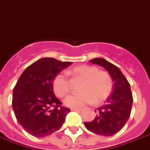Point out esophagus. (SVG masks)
Listing matches in <instances>:
<instances>
[{
	"label": "esophagus",
	"instance_id": "obj_1",
	"mask_svg": "<svg viewBox=\"0 0 150 150\" xmlns=\"http://www.w3.org/2000/svg\"><path fill=\"white\" fill-rule=\"evenodd\" d=\"M71 111H81V109H80V108H71Z\"/></svg>",
	"mask_w": 150,
	"mask_h": 150
}]
</instances>
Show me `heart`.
Listing matches in <instances>:
<instances>
[{
  "instance_id": "b5f03b06",
  "label": "heart",
  "mask_w": 150,
  "mask_h": 150,
  "mask_svg": "<svg viewBox=\"0 0 150 150\" xmlns=\"http://www.w3.org/2000/svg\"><path fill=\"white\" fill-rule=\"evenodd\" d=\"M67 74L72 78L81 79L78 94L64 99V104L69 107H81L95 103L99 104L106 100L112 93V79L109 73L98 70L95 66L81 64L74 67ZM52 88L56 96L64 97L69 92V81L63 73H58L52 80Z\"/></svg>"
}]
</instances>
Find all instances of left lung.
Wrapping results in <instances>:
<instances>
[{"label": "left lung", "mask_w": 150, "mask_h": 150, "mask_svg": "<svg viewBox=\"0 0 150 150\" xmlns=\"http://www.w3.org/2000/svg\"><path fill=\"white\" fill-rule=\"evenodd\" d=\"M89 62L103 67L109 73L113 88L105 104L95 111L96 117L92 122H84V125L95 134L112 136L123 128L130 116L133 103L130 85L120 69L104 58H96Z\"/></svg>", "instance_id": "1"}]
</instances>
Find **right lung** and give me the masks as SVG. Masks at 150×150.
<instances>
[{
    "mask_svg": "<svg viewBox=\"0 0 150 150\" xmlns=\"http://www.w3.org/2000/svg\"><path fill=\"white\" fill-rule=\"evenodd\" d=\"M71 64L42 58L27 68L13 90L12 107L18 123L31 136L45 137L62 128L70 109L54 94L52 80Z\"/></svg>",
    "mask_w": 150,
    "mask_h": 150,
    "instance_id": "add662e5",
    "label": "right lung"
}]
</instances>
